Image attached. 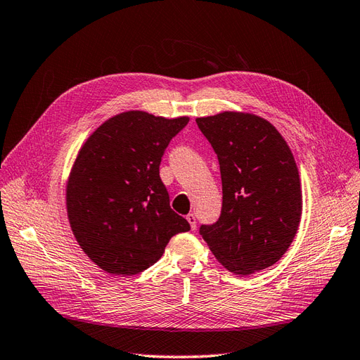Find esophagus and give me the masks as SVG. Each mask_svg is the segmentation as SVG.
Wrapping results in <instances>:
<instances>
[{"mask_svg":"<svg viewBox=\"0 0 360 360\" xmlns=\"http://www.w3.org/2000/svg\"><path fill=\"white\" fill-rule=\"evenodd\" d=\"M187 221L190 223V228L194 231V229H196V215H194V214H187Z\"/></svg>","mask_w":360,"mask_h":360,"instance_id":"obj_1","label":"esophagus"}]
</instances>
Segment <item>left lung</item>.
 <instances>
[{
	"label": "left lung",
	"instance_id": "1",
	"mask_svg": "<svg viewBox=\"0 0 360 360\" xmlns=\"http://www.w3.org/2000/svg\"><path fill=\"white\" fill-rule=\"evenodd\" d=\"M217 153L223 207L200 235L226 270L245 276L269 269L291 245L303 199L292 152L273 123L244 111L198 117Z\"/></svg>",
	"mask_w": 360,
	"mask_h": 360
}]
</instances>
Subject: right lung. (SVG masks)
Returning <instances> with one entry per match:
<instances>
[{"label": "right lung", "instance_id": "1", "mask_svg": "<svg viewBox=\"0 0 360 360\" xmlns=\"http://www.w3.org/2000/svg\"><path fill=\"white\" fill-rule=\"evenodd\" d=\"M188 116L129 110L107 119L79 148L66 182V210L79 248L99 269L137 274L155 264L173 235L190 231L170 208L160 162Z\"/></svg>", "mask_w": 360, "mask_h": 360}]
</instances>
